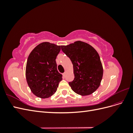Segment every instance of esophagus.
I'll return each instance as SVG.
<instances>
[{"label": "esophagus", "instance_id": "obj_1", "mask_svg": "<svg viewBox=\"0 0 133 133\" xmlns=\"http://www.w3.org/2000/svg\"><path fill=\"white\" fill-rule=\"evenodd\" d=\"M63 75L64 77H65V76H66V72H64V73L63 74Z\"/></svg>", "mask_w": 133, "mask_h": 133}]
</instances>
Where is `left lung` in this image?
Here are the masks:
<instances>
[{
    "label": "left lung",
    "mask_w": 133,
    "mask_h": 133,
    "mask_svg": "<svg viewBox=\"0 0 133 133\" xmlns=\"http://www.w3.org/2000/svg\"><path fill=\"white\" fill-rule=\"evenodd\" d=\"M61 49L73 65L75 77L69 83L71 89L82 96L93 93L100 86L103 75L98 52L89 44L81 41L62 45Z\"/></svg>",
    "instance_id": "left-lung-1"
}]
</instances>
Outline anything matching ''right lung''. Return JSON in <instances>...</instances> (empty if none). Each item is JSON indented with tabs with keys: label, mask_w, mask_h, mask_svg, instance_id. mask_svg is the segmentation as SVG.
I'll use <instances>...</instances> for the list:
<instances>
[{
	"label": "right lung",
	"mask_w": 133,
	"mask_h": 133,
	"mask_svg": "<svg viewBox=\"0 0 133 133\" xmlns=\"http://www.w3.org/2000/svg\"><path fill=\"white\" fill-rule=\"evenodd\" d=\"M60 49V45L43 42L36 46L28 57L26 82L31 92L39 98H48L54 94L62 80L55 60Z\"/></svg>",
	"instance_id": "1"
}]
</instances>
